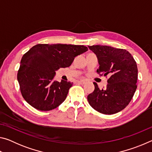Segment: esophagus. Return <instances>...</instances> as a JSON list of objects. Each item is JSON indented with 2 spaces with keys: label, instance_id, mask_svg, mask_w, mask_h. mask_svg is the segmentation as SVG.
Masks as SVG:
<instances>
[{
  "label": "esophagus",
  "instance_id": "1",
  "mask_svg": "<svg viewBox=\"0 0 152 152\" xmlns=\"http://www.w3.org/2000/svg\"><path fill=\"white\" fill-rule=\"evenodd\" d=\"M77 82H78V84H85V80H77Z\"/></svg>",
  "mask_w": 152,
  "mask_h": 152
}]
</instances>
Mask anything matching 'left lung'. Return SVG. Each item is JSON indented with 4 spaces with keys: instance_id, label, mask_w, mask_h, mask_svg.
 Returning a JSON list of instances; mask_svg holds the SVG:
<instances>
[{
    "instance_id": "left-lung-1",
    "label": "left lung",
    "mask_w": 152,
    "mask_h": 152,
    "mask_svg": "<svg viewBox=\"0 0 152 152\" xmlns=\"http://www.w3.org/2000/svg\"><path fill=\"white\" fill-rule=\"evenodd\" d=\"M88 48L96 55L99 64L98 74L110 77L104 89L96 83L94 91L87 99L96 111L112 115L127 106L137 88V66L134 58L127 50L107 45H92Z\"/></svg>"
}]
</instances>
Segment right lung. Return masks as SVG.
<instances>
[{
	"label": "right lung",
	"instance_id": "1",
	"mask_svg": "<svg viewBox=\"0 0 152 152\" xmlns=\"http://www.w3.org/2000/svg\"><path fill=\"white\" fill-rule=\"evenodd\" d=\"M88 50L84 45L37 44L20 60L17 80L23 97L39 110L56 109L65 101L73 82L54 80L56 71L67 68L74 58Z\"/></svg>",
	"mask_w": 152,
	"mask_h": 152
}]
</instances>
